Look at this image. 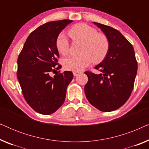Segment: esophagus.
I'll list each match as a JSON object with an SVG mask.
<instances>
[{
  "label": "esophagus",
  "instance_id": "34e87169",
  "mask_svg": "<svg viewBox=\"0 0 149 149\" xmlns=\"http://www.w3.org/2000/svg\"><path fill=\"white\" fill-rule=\"evenodd\" d=\"M79 74H80V72H77V71H74V72H73V74H74V76H77V75H78Z\"/></svg>",
  "mask_w": 149,
  "mask_h": 149
}]
</instances>
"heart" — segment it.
Wrapping results in <instances>:
<instances>
[{"label":"heart","instance_id":"1","mask_svg":"<svg viewBox=\"0 0 149 149\" xmlns=\"http://www.w3.org/2000/svg\"><path fill=\"white\" fill-rule=\"evenodd\" d=\"M68 33L74 42H82L78 56H70L62 60L64 68L68 70L80 71L91 62L97 64L107 56L110 41L104 32H97L95 28L86 24L79 23L68 30ZM56 47L59 54L66 56L70 52V45L66 36L60 33L57 36Z\"/></svg>","mask_w":149,"mask_h":149}]
</instances>
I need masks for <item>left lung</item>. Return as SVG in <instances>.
Returning <instances> with one entry per match:
<instances>
[{
    "label": "left lung",
    "instance_id": "obj_1",
    "mask_svg": "<svg viewBox=\"0 0 149 149\" xmlns=\"http://www.w3.org/2000/svg\"><path fill=\"white\" fill-rule=\"evenodd\" d=\"M94 24L109 37L110 48L104 60L95 67L100 74L85 72L88 77L85 93L87 100L97 109L111 112L129 99L134 89L138 63L133 46L119 30Z\"/></svg>",
    "mask_w": 149,
    "mask_h": 149
}]
</instances>
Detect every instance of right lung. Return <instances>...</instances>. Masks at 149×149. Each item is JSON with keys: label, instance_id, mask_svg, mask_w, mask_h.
<instances>
[{"label": "right lung", "instance_id": "add662e5", "mask_svg": "<svg viewBox=\"0 0 149 149\" xmlns=\"http://www.w3.org/2000/svg\"><path fill=\"white\" fill-rule=\"evenodd\" d=\"M72 22L63 19L42 24L32 32L17 58V77L22 94L30 107L42 115L56 112L64 102L66 89L73 79L70 71L61 68L56 47L57 36Z\"/></svg>", "mask_w": 149, "mask_h": 149}]
</instances>
